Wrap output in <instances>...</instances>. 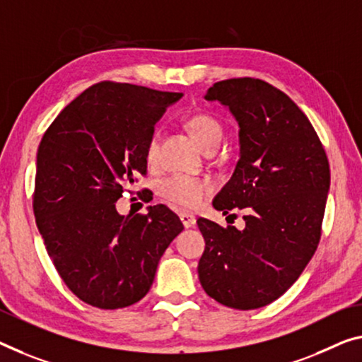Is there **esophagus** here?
<instances>
[{
    "mask_svg": "<svg viewBox=\"0 0 362 362\" xmlns=\"http://www.w3.org/2000/svg\"><path fill=\"white\" fill-rule=\"evenodd\" d=\"M180 218H181V223L185 228H192L194 225H196V216L189 212H181Z\"/></svg>",
    "mask_w": 362,
    "mask_h": 362,
    "instance_id": "obj_1",
    "label": "esophagus"
}]
</instances>
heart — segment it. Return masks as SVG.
<instances>
[{"label": "heart", "mask_w": 362, "mask_h": 362, "mask_svg": "<svg viewBox=\"0 0 362 362\" xmlns=\"http://www.w3.org/2000/svg\"><path fill=\"white\" fill-rule=\"evenodd\" d=\"M186 127L205 152L216 150L223 139V126L215 116L196 113L186 119ZM158 158V132L153 131L146 144V160L153 165ZM214 191L209 180L189 175H170L158 182V194L182 209H197Z\"/></svg>", "instance_id": "1"}]
</instances>
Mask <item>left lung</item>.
Wrapping results in <instances>:
<instances>
[{"instance_id":"left-lung-1","label":"left lung","mask_w":362,"mask_h":362,"mask_svg":"<svg viewBox=\"0 0 362 362\" xmlns=\"http://www.w3.org/2000/svg\"><path fill=\"white\" fill-rule=\"evenodd\" d=\"M205 100L230 108L239 126V160L214 207L223 215L244 209L246 226L197 220L205 239L199 280L220 304L259 309L280 298L313 259L330 189L329 160L308 116L264 81L216 82Z\"/></svg>"}]
</instances>
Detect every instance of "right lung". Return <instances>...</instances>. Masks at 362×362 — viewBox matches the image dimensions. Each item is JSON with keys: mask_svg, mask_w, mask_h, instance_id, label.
I'll return each mask as SVG.
<instances>
[{"mask_svg": "<svg viewBox=\"0 0 362 362\" xmlns=\"http://www.w3.org/2000/svg\"><path fill=\"white\" fill-rule=\"evenodd\" d=\"M182 93L100 82L57 116L38 146L33 214L59 276L98 309L146 296L170 243L185 230L165 205L119 215L116 200L147 173L146 144Z\"/></svg>", "mask_w": 362, "mask_h": 362, "instance_id": "right-lung-1", "label": "right lung"}]
</instances>
